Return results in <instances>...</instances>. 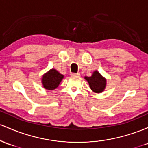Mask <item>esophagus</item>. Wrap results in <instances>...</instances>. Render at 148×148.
Segmentation results:
<instances>
[{
    "instance_id": "obj_1",
    "label": "esophagus",
    "mask_w": 148,
    "mask_h": 148,
    "mask_svg": "<svg viewBox=\"0 0 148 148\" xmlns=\"http://www.w3.org/2000/svg\"><path fill=\"white\" fill-rule=\"evenodd\" d=\"M79 73H71V75L72 76H79Z\"/></svg>"
}]
</instances>
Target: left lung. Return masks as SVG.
<instances>
[{
    "label": "left lung",
    "mask_w": 148,
    "mask_h": 148,
    "mask_svg": "<svg viewBox=\"0 0 148 148\" xmlns=\"http://www.w3.org/2000/svg\"><path fill=\"white\" fill-rule=\"evenodd\" d=\"M84 78L89 82V87L93 92L101 93L105 89L106 79L98 71H94L91 77H85Z\"/></svg>",
    "instance_id": "obj_1"
}]
</instances>
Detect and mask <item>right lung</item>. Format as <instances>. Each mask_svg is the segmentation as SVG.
<instances>
[{
	"mask_svg": "<svg viewBox=\"0 0 148 148\" xmlns=\"http://www.w3.org/2000/svg\"><path fill=\"white\" fill-rule=\"evenodd\" d=\"M63 78V75L59 73L55 69H51L42 76L43 87L48 90H53L59 86Z\"/></svg>",
	"mask_w": 148,
	"mask_h": 148,
	"instance_id": "add662e5",
	"label": "right lung"
}]
</instances>
